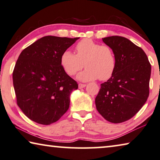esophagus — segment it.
I'll return each mask as SVG.
<instances>
[{"instance_id":"obj_1","label":"esophagus","mask_w":160,"mask_h":160,"mask_svg":"<svg viewBox=\"0 0 160 160\" xmlns=\"http://www.w3.org/2000/svg\"><path fill=\"white\" fill-rule=\"evenodd\" d=\"M86 84H84V83H78V88H84L85 86H86Z\"/></svg>"}]
</instances>
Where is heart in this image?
<instances>
[{
  "label": "heart",
  "mask_w": 160,
  "mask_h": 160,
  "mask_svg": "<svg viewBox=\"0 0 160 160\" xmlns=\"http://www.w3.org/2000/svg\"><path fill=\"white\" fill-rule=\"evenodd\" d=\"M76 54L69 50L63 52L60 62L68 74L73 76L83 67L78 74L82 82L98 78L106 81L112 77L116 67V59L111 47L96 42L91 39H83L77 44Z\"/></svg>",
  "instance_id": "obj_1"
}]
</instances>
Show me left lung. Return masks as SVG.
<instances>
[{
  "label": "left lung",
  "instance_id": "8db88e82",
  "mask_svg": "<svg viewBox=\"0 0 160 160\" xmlns=\"http://www.w3.org/2000/svg\"><path fill=\"white\" fill-rule=\"evenodd\" d=\"M102 40L113 50L116 67L112 77L101 84L95 103L105 119L120 123L134 116L147 101L151 65L142 49L128 39L111 36Z\"/></svg>",
  "mask_w": 160,
  "mask_h": 160
}]
</instances>
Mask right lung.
<instances>
[{
  "label": "right lung",
  "mask_w": 160,
  "mask_h": 160,
  "mask_svg": "<svg viewBox=\"0 0 160 160\" xmlns=\"http://www.w3.org/2000/svg\"><path fill=\"white\" fill-rule=\"evenodd\" d=\"M78 38L45 36L20 53L12 72L14 89L18 106L32 121L50 125L69 109L70 94L78 84L60 59Z\"/></svg>",
  "instance_id": "obj_1"
}]
</instances>
